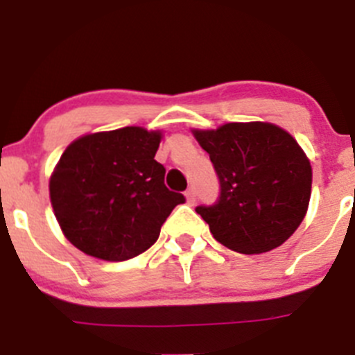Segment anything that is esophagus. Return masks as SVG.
<instances>
[{
    "label": "esophagus",
    "instance_id": "1",
    "mask_svg": "<svg viewBox=\"0 0 355 355\" xmlns=\"http://www.w3.org/2000/svg\"><path fill=\"white\" fill-rule=\"evenodd\" d=\"M185 198H187V202L189 204H194L196 202V189L194 187H189L187 191H185Z\"/></svg>",
    "mask_w": 355,
    "mask_h": 355
}]
</instances>
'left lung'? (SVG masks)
Wrapping results in <instances>:
<instances>
[{
	"mask_svg": "<svg viewBox=\"0 0 355 355\" xmlns=\"http://www.w3.org/2000/svg\"><path fill=\"white\" fill-rule=\"evenodd\" d=\"M209 155L220 198L196 211L220 244L241 254L282 245L306 216L311 163L295 139L264 121L192 130Z\"/></svg>",
	"mask_w": 355,
	"mask_h": 355,
	"instance_id": "obj_1",
	"label": "left lung"
}]
</instances>
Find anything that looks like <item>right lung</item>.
I'll return each instance as SVG.
<instances>
[{
	"label": "right lung",
	"mask_w": 355,
	"mask_h": 355,
	"mask_svg": "<svg viewBox=\"0 0 355 355\" xmlns=\"http://www.w3.org/2000/svg\"><path fill=\"white\" fill-rule=\"evenodd\" d=\"M161 132L123 127L89 134L65 149L49 180L55 216L82 252L127 261L148 250L173 207L185 202L164 185L155 155Z\"/></svg>",
	"instance_id": "1"
}]
</instances>
